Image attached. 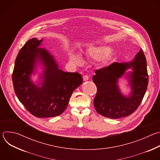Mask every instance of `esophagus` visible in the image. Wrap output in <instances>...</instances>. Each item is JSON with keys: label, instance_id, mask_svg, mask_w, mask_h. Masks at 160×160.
I'll return each instance as SVG.
<instances>
[{"label": "esophagus", "instance_id": "1", "mask_svg": "<svg viewBox=\"0 0 160 160\" xmlns=\"http://www.w3.org/2000/svg\"><path fill=\"white\" fill-rule=\"evenodd\" d=\"M83 80L84 81H87L88 79H89V77H88V75H84L83 77Z\"/></svg>", "mask_w": 160, "mask_h": 160}]
</instances>
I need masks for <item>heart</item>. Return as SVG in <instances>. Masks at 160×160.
Masks as SVG:
<instances>
[{
    "label": "heart",
    "instance_id": "b5f03b06",
    "mask_svg": "<svg viewBox=\"0 0 160 160\" xmlns=\"http://www.w3.org/2000/svg\"><path fill=\"white\" fill-rule=\"evenodd\" d=\"M112 51V48L106 45H101V46L90 47L87 49L85 51V56L88 58L98 59L108 54ZM70 59L75 64H82L83 62V58L78 54L72 53L70 56ZM110 58H107L102 61V63L106 64L109 61Z\"/></svg>",
    "mask_w": 160,
    "mask_h": 160
}]
</instances>
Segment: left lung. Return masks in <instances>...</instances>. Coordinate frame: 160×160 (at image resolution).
<instances>
[{
  "instance_id": "1",
  "label": "left lung",
  "mask_w": 160,
  "mask_h": 160,
  "mask_svg": "<svg viewBox=\"0 0 160 160\" xmlns=\"http://www.w3.org/2000/svg\"><path fill=\"white\" fill-rule=\"evenodd\" d=\"M130 68L128 73L132 92L125 97L120 92L118 80ZM92 80L97 87L94 105L97 112L107 118L117 119L130 115L139 106L146 92L148 74L145 55L142 49L127 62H113L96 70Z\"/></svg>"
}]
</instances>
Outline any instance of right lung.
<instances>
[{"instance_id": "add662e5", "label": "right lung", "mask_w": 160, "mask_h": 160, "mask_svg": "<svg viewBox=\"0 0 160 160\" xmlns=\"http://www.w3.org/2000/svg\"><path fill=\"white\" fill-rule=\"evenodd\" d=\"M42 39L27 41L17 56L12 73L14 92L19 101L37 118L60 115L66 109L73 91L83 82L78 73L64 72L59 69L54 57L39 48ZM41 62L44 72L38 86L30 77L36 63Z\"/></svg>"}]
</instances>
